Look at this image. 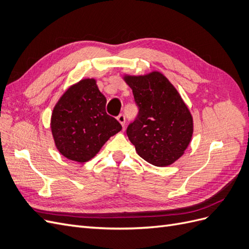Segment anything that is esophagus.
I'll return each mask as SVG.
<instances>
[{"label":"esophagus","instance_id":"34e87169","mask_svg":"<svg viewBox=\"0 0 249 249\" xmlns=\"http://www.w3.org/2000/svg\"><path fill=\"white\" fill-rule=\"evenodd\" d=\"M117 120L120 123V124H122L123 126H124L125 124V116L124 113H120V114L117 116Z\"/></svg>","mask_w":249,"mask_h":249}]
</instances>
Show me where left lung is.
Returning <instances> with one entry per match:
<instances>
[{
	"mask_svg": "<svg viewBox=\"0 0 249 249\" xmlns=\"http://www.w3.org/2000/svg\"><path fill=\"white\" fill-rule=\"evenodd\" d=\"M138 114L126 135L138 155L156 166L177 161L189 145L193 119L182 97L162 73L126 76Z\"/></svg>",
	"mask_w": 249,
	"mask_h": 249,
	"instance_id": "8db88e82",
	"label": "left lung"
}]
</instances>
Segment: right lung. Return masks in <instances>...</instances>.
<instances>
[{"instance_id":"add662e5","label":"right lung","mask_w":249,"mask_h":249,"mask_svg":"<svg viewBox=\"0 0 249 249\" xmlns=\"http://www.w3.org/2000/svg\"><path fill=\"white\" fill-rule=\"evenodd\" d=\"M106 104L93 79L82 80L66 90L51 120L53 137L61 155L72 161L87 162L122 130L117 119L107 114Z\"/></svg>"}]
</instances>
